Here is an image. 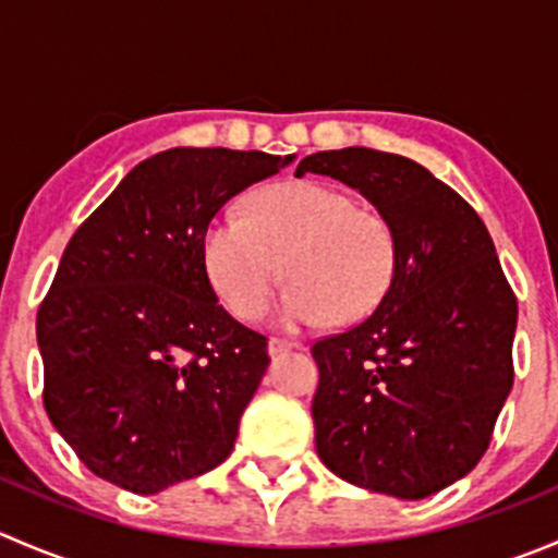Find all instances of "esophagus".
I'll return each mask as SVG.
<instances>
[{"label":"esophagus","instance_id":"1","mask_svg":"<svg viewBox=\"0 0 558 558\" xmlns=\"http://www.w3.org/2000/svg\"><path fill=\"white\" fill-rule=\"evenodd\" d=\"M294 348H300V342L280 340V337H269V342H267L269 356H278V353H283V351H294Z\"/></svg>","mask_w":558,"mask_h":558}]
</instances>
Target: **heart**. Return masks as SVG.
<instances>
[{"mask_svg": "<svg viewBox=\"0 0 558 558\" xmlns=\"http://www.w3.org/2000/svg\"><path fill=\"white\" fill-rule=\"evenodd\" d=\"M202 262L218 300L253 318L280 278L291 283L275 305L283 329L351 324L386 300L397 278L399 245L391 223L359 210L326 183H278L247 202V218L218 216L205 229Z\"/></svg>", "mask_w": 558, "mask_h": 558, "instance_id": "b5f03b06", "label": "heart"}]
</instances>
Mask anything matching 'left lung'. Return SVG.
Listing matches in <instances>:
<instances>
[{"instance_id":"1","label":"left lung","mask_w":558,"mask_h":558,"mask_svg":"<svg viewBox=\"0 0 558 558\" xmlns=\"http://www.w3.org/2000/svg\"><path fill=\"white\" fill-rule=\"evenodd\" d=\"M329 174L391 223L397 278L369 318L313 345L315 451L342 481L424 499L464 477L513 388L519 305L492 234L426 167L369 148L320 150Z\"/></svg>"}]
</instances>
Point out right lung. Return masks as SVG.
Instances as JSON below:
<instances>
[{"label":"right lung","instance_id":"right-lung-1","mask_svg":"<svg viewBox=\"0 0 558 558\" xmlns=\"http://www.w3.org/2000/svg\"><path fill=\"white\" fill-rule=\"evenodd\" d=\"M294 159L161 150L72 234L37 345L45 413L94 475L159 494L232 453L267 340L218 305L202 240L232 196Z\"/></svg>","mask_w":558,"mask_h":558}]
</instances>
